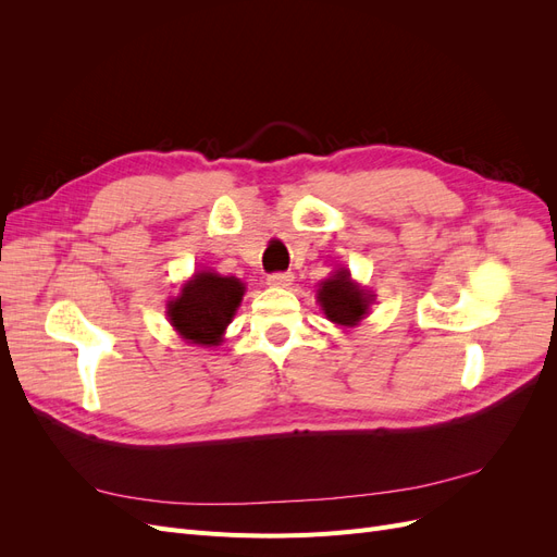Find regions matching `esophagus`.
I'll use <instances>...</instances> for the list:
<instances>
[{
    "mask_svg": "<svg viewBox=\"0 0 557 557\" xmlns=\"http://www.w3.org/2000/svg\"><path fill=\"white\" fill-rule=\"evenodd\" d=\"M295 281L293 272H276V274H269L267 283L272 285V288H288V285Z\"/></svg>",
    "mask_w": 557,
    "mask_h": 557,
    "instance_id": "obj_1",
    "label": "esophagus"
}]
</instances>
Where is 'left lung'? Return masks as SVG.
<instances>
[{
    "label": "left lung",
    "instance_id": "obj_1",
    "mask_svg": "<svg viewBox=\"0 0 557 557\" xmlns=\"http://www.w3.org/2000/svg\"><path fill=\"white\" fill-rule=\"evenodd\" d=\"M374 295L350 278L348 269H336V272L320 283L318 301L327 320L344 327H356L360 320L369 313Z\"/></svg>",
    "mask_w": 557,
    "mask_h": 557
}]
</instances>
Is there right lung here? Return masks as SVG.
Wrapping results in <instances>:
<instances>
[{
    "label": "right lung",
    "instance_id": "1",
    "mask_svg": "<svg viewBox=\"0 0 557 557\" xmlns=\"http://www.w3.org/2000/svg\"><path fill=\"white\" fill-rule=\"evenodd\" d=\"M246 288L239 278L215 272H197L166 305L172 327L181 339L197 346H218L237 313Z\"/></svg>",
    "mask_w": 557,
    "mask_h": 557
}]
</instances>
